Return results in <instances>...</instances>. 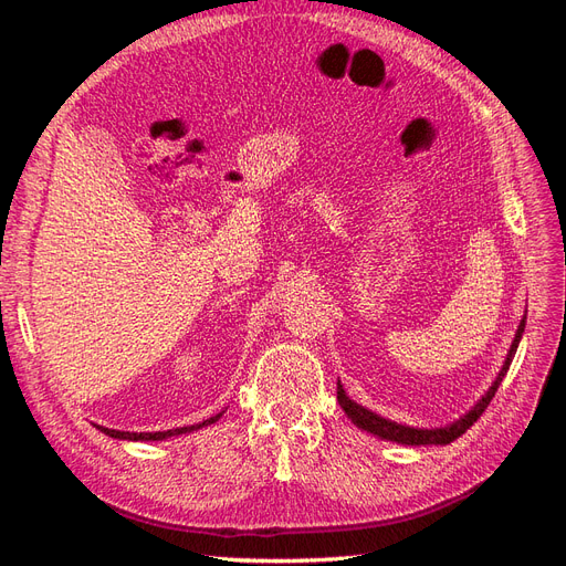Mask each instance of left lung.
Listing matches in <instances>:
<instances>
[{
	"mask_svg": "<svg viewBox=\"0 0 566 566\" xmlns=\"http://www.w3.org/2000/svg\"><path fill=\"white\" fill-rule=\"evenodd\" d=\"M524 325H526V314L522 316L520 325H517V333H515V339H512V345L507 349V356L503 361V368L499 370V375H495V380L491 382V387L482 394V399H476V403L465 410L460 418H455L453 422L449 424H441V427H410V424H403V422H394L389 418H382L375 413V410L356 403L354 399L347 397L345 387H342L337 382V401L342 406V410H345L347 418L358 427V430H364L368 434H375L378 439H385V441H394V443H403V447H447V443H451L453 439H458L460 434H465L472 422L484 413V408L491 403V399L495 397V391H499V385L503 382V378L507 375V368L512 364V358H515L517 354V347H520V339H522V333H524Z\"/></svg>",
	"mask_w": 566,
	"mask_h": 566,
	"instance_id": "left-lung-1",
	"label": "left lung"
}]
</instances>
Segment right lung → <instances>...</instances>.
Segmentation results:
<instances>
[{
    "mask_svg": "<svg viewBox=\"0 0 566 566\" xmlns=\"http://www.w3.org/2000/svg\"><path fill=\"white\" fill-rule=\"evenodd\" d=\"M221 416H224V410H221V413H217V416H212V418H208V420L198 422V424L177 427V430H167V432H119V430H108V427H104V424H96V430H101L113 439H119V441H165V439H172V437H179V434L198 432V430H202V427L214 424Z\"/></svg>",
    "mask_w": 566,
    "mask_h": 566,
    "instance_id": "right-lung-1",
    "label": "right lung"
}]
</instances>
